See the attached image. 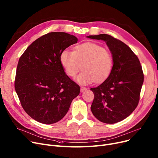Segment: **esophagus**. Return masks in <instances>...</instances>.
Wrapping results in <instances>:
<instances>
[{"instance_id": "34e87169", "label": "esophagus", "mask_w": 158, "mask_h": 158, "mask_svg": "<svg viewBox=\"0 0 158 158\" xmlns=\"http://www.w3.org/2000/svg\"><path fill=\"white\" fill-rule=\"evenodd\" d=\"M87 90V88L86 87H81V92H84Z\"/></svg>"}]
</instances>
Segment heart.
<instances>
[{
    "mask_svg": "<svg viewBox=\"0 0 158 158\" xmlns=\"http://www.w3.org/2000/svg\"><path fill=\"white\" fill-rule=\"evenodd\" d=\"M61 63L66 73L74 77L82 71L76 79L78 83L87 85L95 81H105L112 71L113 59L111 52L94 42H86L77 45L73 51L64 50L61 54Z\"/></svg>",
    "mask_w": 158,
    "mask_h": 158,
    "instance_id": "obj_1",
    "label": "heart"
}]
</instances>
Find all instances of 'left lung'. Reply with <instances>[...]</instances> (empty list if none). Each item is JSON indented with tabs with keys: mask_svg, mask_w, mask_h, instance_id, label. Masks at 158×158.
Returning <instances> with one entry per match:
<instances>
[{
	"mask_svg": "<svg viewBox=\"0 0 158 158\" xmlns=\"http://www.w3.org/2000/svg\"><path fill=\"white\" fill-rule=\"evenodd\" d=\"M106 41L112 54V71L102 83L90 89L94 94L91 110L106 123L123 120L137 107L144 76L137 56L122 41L109 35L87 36Z\"/></svg>",
	"mask_w": 158,
	"mask_h": 158,
	"instance_id": "1",
	"label": "left lung"
}]
</instances>
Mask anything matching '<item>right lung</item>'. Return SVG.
Wrapping results in <instances>:
<instances>
[{
  "label": "right lung",
  "mask_w": 158,
  "mask_h": 158,
  "mask_svg": "<svg viewBox=\"0 0 158 158\" xmlns=\"http://www.w3.org/2000/svg\"><path fill=\"white\" fill-rule=\"evenodd\" d=\"M77 38L52 32L38 38L20 56L15 88L24 111L34 120L51 124L61 120L80 93L79 86L64 71L62 52Z\"/></svg>",
  "instance_id": "obj_1"
}]
</instances>
